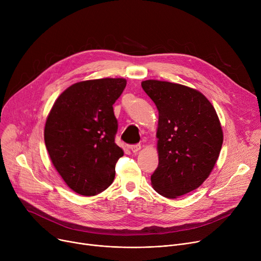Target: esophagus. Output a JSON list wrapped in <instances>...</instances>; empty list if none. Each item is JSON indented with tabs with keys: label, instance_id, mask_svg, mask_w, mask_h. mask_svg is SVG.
<instances>
[{
	"label": "esophagus",
	"instance_id": "obj_1",
	"mask_svg": "<svg viewBox=\"0 0 261 261\" xmlns=\"http://www.w3.org/2000/svg\"><path fill=\"white\" fill-rule=\"evenodd\" d=\"M141 145L140 144H136V145H132V146H130V149H131V151L133 152V153H136V152H139L140 150H141Z\"/></svg>",
	"mask_w": 261,
	"mask_h": 261
}]
</instances>
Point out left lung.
Masks as SVG:
<instances>
[{"label": "left lung", "instance_id": "obj_1", "mask_svg": "<svg viewBox=\"0 0 261 261\" xmlns=\"http://www.w3.org/2000/svg\"><path fill=\"white\" fill-rule=\"evenodd\" d=\"M142 88L159 110V166L151 185L163 197H181L201 186L214 169L223 143L220 120L195 89L160 80H145Z\"/></svg>", "mask_w": 261, "mask_h": 261}]
</instances>
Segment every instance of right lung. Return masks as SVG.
<instances>
[{
    "label": "right lung",
    "instance_id": "right-lung-1",
    "mask_svg": "<svg viewBox=\"0 0 261 261\" xmlns=\"http://www.w3.org/2000/svg\"><path fill=\"white\" fill-rule=\"evenodd\" d=\"M127 85L123 78L80 81L55 101L44 128L54 167L81 196H95L112 184L123 155L115 144L117 119L113 105Z\"/></svg>",
    "mask_w": 261,
    "mask_h": 261
}]
</instances>
